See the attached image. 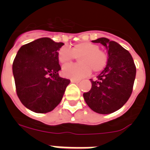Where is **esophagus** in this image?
Returning a JSON list of instances; mask_svg holds the SVG:
<instances>
[{"mask_svg":"<svg viewBox=\"0 0 150 150\" xmlns=\"http://www.w3.org/2000/svg\"><path fill=\"white\" fill-rule=\"evenodd\" d=\"M71 82L74 83H79L80 82V80H78V79H71Z\"/></svg>","mask_w":150,"mask_h":150,"instance_id":"esophagus-1","label":"esophagus"}]
</instances>
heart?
Here are the masks:
<instances>
[{
  "label": "heart",
  "mask_w": 150,
  "mask_h": 150,
  "mask_svg": "<svg viewBox=\"0 0 150 150\" xmlns=\"http://www.w3.org/2000/svg\"><path fill=\"white\" fill-rule=\"evenodd\" d=\"M79 56L77 64H67L63 66L62 75L70 79H80L89 75L91 70L95 73L102 71L107 63V55L100 50L98 45L91 42H79L71 49L65 46L58 51V60L61 64H66Z\"/></svg>",
  "instance_id": "1"
}]
</instances>
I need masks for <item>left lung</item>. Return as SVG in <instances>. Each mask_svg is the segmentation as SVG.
I'll list each match as a JSON object with an SVG mask.
<instances>
[{
  "instance_id": "obj_1",
  "label": "left lung",
  "mask_w": 150,
  "mask_h": 150,
  "mask_svg": "<svg viewBox=\"0 0 150 150\" xmlns=\"http://www.w3.org/2000/svg\"><path fill=\"white\" fill-rule=\"evenodd\" d=\"M92 42L105 46L108 59L96 80L91 79V89L83 94V97L92 110L109 114L120 109L132 95L136 67L129 52L115 41L101 38Z\"/></svg>"
}]
</instances>
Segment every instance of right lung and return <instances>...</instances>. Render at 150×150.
I'll return each mask as SVG.
<instances>
[{
    "instance_id": "obj_1",
    "label": "right lung",
    "mask_w": 150,
    "mask_h": 150,
    "mask_svg": "<svg viewBox=\"0 0 150 150\" xmlns=\"http://www.w3.org/2000/svg\"><path fill=\"white\" fill-rule=\"evenodd\" d=\"M63 45L49 38H40L23 45L13 61L17 95L33 112L46 113L55 109L71 82L59 74L57 55Z\"/></svg>"
}]
</instances>
